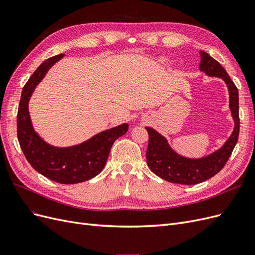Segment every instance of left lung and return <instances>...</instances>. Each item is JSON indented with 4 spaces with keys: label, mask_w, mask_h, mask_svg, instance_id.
<instances>
[{
    "label": "left lung",
    "mask_w": 255,
    "mask_h": 255,
    "mask_svg": "<svg viewBox=\"0 0 255 255\" xmlns=\"http://www.w3.org/2000/svg\"><path fill=\"white\" fill-rule=\"evenodd\" d=\"M200 56H201L200 70L205 72L208 76H217L226 82L230 95V110L233 116L235 127L232 135L219 150L212 153L211 155L197 159L179 155L169 146L164 136H161L152 128L146 127L145 129L149 134L146 164L156 175L171 183L195 185L211 179L225 167L238 140V89L225 68L217 60L211 57L204 51L200 52Z\"/></svg>",
    "instance_id": "obj_1"
}]
</instances>
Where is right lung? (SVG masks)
Listing matches in <instances>:
<instances>
[{
	"mask_svg": "<svg viewBox=\"0 0 255 255\" xmlns=\"http://www.w3.org/2000/svg\"><path fill=\"white\" fill-rule=\"evenodd\" d=\"M64 54L48 58L36 69L22 89L17 115V134L23 154L36 171L60 184H76L92 179L103 170L116 139L128 132V125L106 129L81 144L69 148L50 145L36 134L28 113L35 87Z\"/></svg>",
	"mask_w": 255,
	"mask_h": 255,
	"instance_id": "1",
	"label": "right lung"
}]
</instances>
